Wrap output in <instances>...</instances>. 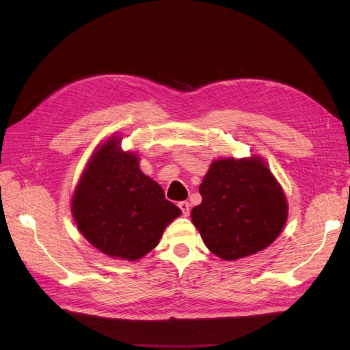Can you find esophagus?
<instances>
[{"label": "esophagus", "mask_w": 350, "mask_h": 350, "mask_svg": "<svg viewBox=\"0 0 350 350\" xmlns=\"http://www.w3.org/2000/svg\"><path fill=\"white\" fill-rule=\"evenodd\" d=\"M178 207L180 208V211H183L184 215H188L189 214V202L188 201H180L178 204Z\"/></svg>", "instance_id": "esophagus-1"}]
</instances>
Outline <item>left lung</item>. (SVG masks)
<instances>
[{"mask_svg": "<svg viewBox=\"0 0 350 350\" xmlns=\"http://www.w3.org/2000/svg\"><path fill=\"white\" fill-rule=\"evenodd\" d=\"M200 194L202 201L191 211L192 223L208 250L224 260L255 255L285 226V194L259 156L214 161Z\"/></svg>", "mask_w": 350, "mask_h": 350, "instance_id": "8db88e82", "label": "left lung"}]
</instances>
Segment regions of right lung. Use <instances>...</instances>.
I'll use <instances>...</instances> for the list:
<instances>
[{"label":"right lung","mask_w":350,"mask_h":350,"mask_svg":"<svg viewBox=\"0 0 350 350\" xmlns=\"http://www.w3.org/2000/svg\"><path fill=\"white\" fill-rule=\"evenodd\" d=\"M118 136L92 154L72 197V215L82 236L110 258L137 260L158 246L180 210L162 187L144 175Z\"/></svg>","instance_id":"obj_1"}]
</instances>
